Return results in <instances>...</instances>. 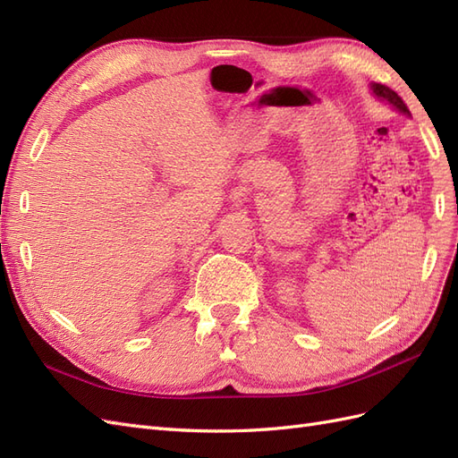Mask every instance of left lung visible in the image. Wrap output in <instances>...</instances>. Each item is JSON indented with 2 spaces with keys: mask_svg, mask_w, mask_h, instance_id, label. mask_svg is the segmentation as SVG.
Listing matches in <instances>:
<instances>
[{
  "mask_svg": "<svg viewBox=\"0 0 458 458\" xmlns=\"http://www.w3.org/2000/svg\"><path fill=\"white\" fill-rule=\"evenodd\" d=\"M372 91H374V95L378 97V99H384V101H387L390 105H394L397 110H401V113L409 114L407 105L403 103V99H401V97H399L394 89L386 88V86H382V84H372Z\"/></svg>",
  "mask_w": 458,
  "mask_h": 458,
  "instance_id": "obj_1",
  "label": "left lung"
}]
</instances>
